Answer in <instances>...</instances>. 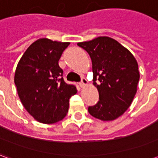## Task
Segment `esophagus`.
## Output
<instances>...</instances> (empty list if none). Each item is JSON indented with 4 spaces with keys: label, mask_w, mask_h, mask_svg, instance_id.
I'll return each mask as SVG.
<instances>
[{
    "label": "esophagus",
    "mask_w": 158,
    "mask_h": 158,
    "mask_svg": "<svg viewBox=\"0 0 158 158\" xmlns=\"http://www.w3.org/2000/svg\"><path fill=\"white\" fill-rule=\"evenodd\" d=\"M87 85H88V81H87V79L83 77L82 79H81V82L79 83V85H80L81 88H85Z\"/></svg>",
    "instance_id": "1"
}]
</instances>
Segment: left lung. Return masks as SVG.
<instances>
[{
    "mask_svg": "<svg viewBox=\"0 0 158 158\" xmlns=\"http://www.w3.org/2000/svg\"><path fill=\"white\" fill-rule=\"evenodd\" d=\"M77 45L91 58L93 85L99 92L98 102L88 108L89 114L102 121L115 120L129 108L137 91L139 73L136 59L128 49L107 36Z\"/></svg>",
    "mask_w": 158,
    "mask_h": 158,
    "instance_id": "obj_1",
    "label": "left lung"
}]
</instances>
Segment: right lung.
Returning <instances> with one entry per match:
<instances>
[{
  "instance_id": "obj_1",
  "label": "right lung",
  "mask_w": 158,
  "mask_h": 158,
  "mask_svg": "<svg viewBox=\"0 0 158 158\" xmlns=\"http://www.w3.org/2000/svg\"><path fill=\"white\" fill-rule=\"evenodd\" d=\"M69 42L42 38L29 45L19 60L14 76L20 101L27 112L42 123H55L69 112L76 87L64 82L58 61Z\"/></svg>"
}]
</instances>
